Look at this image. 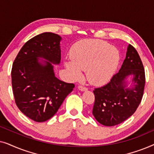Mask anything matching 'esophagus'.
Instances as JSON below:
<instances>
[{"instance_id":"esophagus-1","label":"esophagus","mask_w":154,"mask_h":154,"mask_svg":"<svg viewBox=\"0 0 154 154\" xmlns=\"http://www.w3.org/2000/svg\"><path fill=\"white\" fill-rule=\"evenodd\" d=\"M79 90H81V91H85V90H88V88H85V87H84V86L79 85Z\"/></svg>"}]
</instances>
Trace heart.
<instances>
[{"mask_svg":"<svg viewBox=\"0 0 154 154\" xmlns=\"http://www.w3.org/2000/svg\"><path fill=\"white\" fill-rule=\"evenodd\" d=\"M71 60L64 64L70 76L77 79L86 71L88 81L94 85L108 83L118 68L119 52L110 44L99 40H83L71 48Z\"/></svg>","mask_w":154,"mask_h":154,"instance_id":"b5f03b06","label":"heart"}]
</instances>
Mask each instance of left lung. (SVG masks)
I'll list each match as a JSON object with an SVG mask.
<instances>
[{
  "mask_svg": "<svg viewBox=\"0 0 154 154\" xmlns=\"http://www.w3.org/2000/svg\"><path fill=\"white\" fill-rule=\"evenodd\" d=\"M133 75L131 85L125 81ZM145 85V73L142 60L133 46L129 44L125 60L119 73L103 87L95 88L92 114L99 123L114 126L130 118L142 101Z\"/></svg>",
  "mask_w": 154,
  "mask_h": 154,
  "instance_id": "obj_1",
  "label": "left lung"
}]
</instances>
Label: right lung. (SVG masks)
Wrapping results in <instances>:
<instances>
[{"label":"right lung","mask_w":154,"mask_h":154,"mask_svg":"<svg viewBox=\"0 0 154 154\" xmlns=\"http://www.w3.org/2000/svg\"><path fill=\"white\" fill-rule=\"evenodd\" d=\"M61 40L60 35L50 32L35 35L23 45L12 65V85L17 106L35 122L51 119L75 87L54 75L52 64L60 63Z\"/></svg>","instance_id":"obj_1"}]
</instances>
